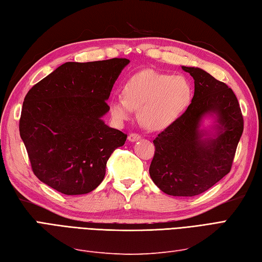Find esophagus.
I'll list each match as a JSON object with an SVG mask.
<instances>
[{
	"instance_id": "esophagus-1",
	"label": "esophagus",
	"mask_w": 262,
	"mask_h": 262,
	"mask_svg": "<svg viewBox=\"0 0 262 262\" xmlns=\"http://www.w3.org/2000/svg\"><path fill=\"white\" fill-rule=\"evenodd\" d=\"M141 139V137H140L139 135H137V133H131V135L127 137V140H129L130 142H136L138 141V140Z\"/></svg>"
}]
</instances>
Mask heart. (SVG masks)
Here are the masks:
<instances>
[{
  "instance_id": "b5f03b06",
  "label": "heart",
  "mask_w": 262,
  "mask_h": 262,
  "mask_svg": "<svg viewBox=\"0 0 262 262\" xmlns=\"http://www.w3.org/2000/svg\"><path fill=\"white\" fill-rule=\"evenodd\" d=\"M122 97L109 101L110 114L117 123H124L139 109L140 120L146 127L164 130L187 110L192 89L182 75L143 70L127 79Z\"/></svg>"
}]
</instances>
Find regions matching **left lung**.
I'll return each mask as SVG.
<instances>
[{
	"label": "left lung",
	"mask_w": 262,
	"mask_h": 262,
	"mask_svg": "<svg viewBox=\"0 0 262 262\" xmlns=\"http://www.w3.org/2000/svg\"><path fill=\"white\" fill-rule=\"evenodd\" d=\"M181 68L194 80L193 98L186 112L153 140L149 172L164 193L193 196L230 172L244 119L227 84L200 68Z\"/></svg>",
	"instance_id": "obj_1"
}]
</instances>
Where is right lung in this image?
Returning a JSON list of instances; mask_svg holds the SVG:
<instances>
[{"label": "right lung", "mask_w": 262, "mask_h": 262, "mask_svg": "<svg viewBox=\"0 0 262 262\" xmlns=\"http://www.w3.org/2000/svg\"><path fill=\"white\" fill-rule=\"evenodd\" d=\"M127 59L67 62L24 99L20 136L37 179L68 195L91 192L126 135L103 121L114 82Z\"/></svg>", "instance_id": "add662e5"}]
</instances>
